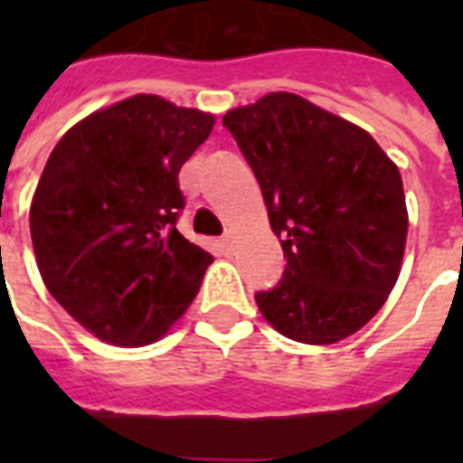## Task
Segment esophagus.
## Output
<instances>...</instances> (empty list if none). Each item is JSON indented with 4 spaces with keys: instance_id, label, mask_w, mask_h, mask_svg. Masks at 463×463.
Returning <instances> with one entry per match:
<instances>
[{
    "instance_id": "obj_1",
    "label": "esophagus",
    "mask_w": 463,
    "mask_h": 463,
    "mask_svg": "<svg viewBox=\"0 0 463 463\" xmlns=\"http://www.w3.org/2000/svg\"><path fill=\"white\" fill-rule=\"evenodd\" d=\"M221 250H223V254H232V250H235V235L232 232H225L221 238Z\"/></svg>"
}]
</instances>
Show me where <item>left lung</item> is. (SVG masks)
Instances as JSON below:
<instances>
[{
  "label": "left lung",
  "instance_id": "1",
  "mask_svg": "<svg viewBox=\"0 0 463 463\" xmlns=\"http://www.w3.org/2000/svg\"><path fill=\"white\" fill-rule=\"evenodd\" d=\"M238 141L286 269L254 300L279 334L326 345L365 326L394 288L409 213L399 167L360 127L296 93L235 108Z\"/></svg>",
  "mask_w": 463,
  "mask_h": 463
}]
</instances>
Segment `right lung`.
<instances>
[{
  "label": "right lung",
  "mask_w": 463,
  "mask_h": 463,
  "mask_svg": "<svg viewBox=\"0 0 463 463\" xmlns=\"http://www.w3.org/2000/svg\"><path fill=\"white\" fill-rule=\"evenodd\" d=\"M213 115L134 96L74 125L47 158L31 203L33 252L47 290L115 345L158 341L213 257L175 228L177 173Z\"/></svg>",
  "instance_id": "obj_1"
}]
</instances>
